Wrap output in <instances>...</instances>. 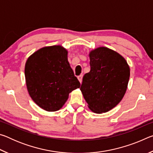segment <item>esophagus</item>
I'll list each match as a JSON object with an SVG mask.
<instances>
[{
    "label": "esophagus",
    "mask_w": 153,
    "mask_h": 153,
    "mask_svg": "<svg viewBox=\"0 0 153 153\" xmlns=\"http://www.w3.org/2000/svg\"><path fill=\"white\" fill-rule=\"evenodd\" d=\"M82 77H83L82 75H80V76L77 77V79H78V80H79L80 83H82Z\"/></svg>",
    "instance_id": "1"
}]
</instances>
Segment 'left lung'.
Returning a JSON list of instances; mask_svg holds the SVG:
<instances>
[{
    "label": "left lung",
    "instance_id": "1",
    "mask_svg": "<svg viewBox=\"0 0 153 153\" xmlns=\"http://www.w3.org/2000/svg\"><path fill=\"white\" fill-rule=\"evenodd\" d=\"M89 56L90 71L83 77L80 90L90 110L106 113L122 100L130 76L129 67L122 56L107 47L90 51Z\"/></svg>",
    "mask_w": 153,
    "mask_h": 153
}]
</instances>
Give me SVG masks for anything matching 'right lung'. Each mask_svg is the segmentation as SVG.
<instances>
[{"label":"right lung","instance_id":"right-lung-1","mask_svg":"<svg viewBox=\"0 0 153 153\" xmlns=\"http://www.w3.org/2000/svg\"><path fill=\"white\" fill-rule=\"evenodd\" d=\"M60 45L45 46L28 57L25 65L27 91L36 105L46 111H56L80 83Z\"/></svg>","mask_w":153,"mask_h":153}]
</instances>
